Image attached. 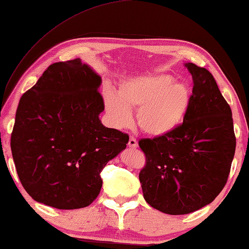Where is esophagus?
<instances>
[{"label":"esophagus","mask_w":249,"mask_h":249,"mask_svg":"<svg viewBox=\"0 0 249 249\" xmlns=\"http://www.w3.org/2000/svg\"><path fill=\"white\" fill-rule=\"evenodd\" d=\"M128 146L130 148H137L138 147V142H137V139H136L134 136H130V138H129V142H128Z\"/></svg>","instance_id":"obj_1"}]
</instances>
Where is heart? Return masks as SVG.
<instances>
[{"label": "heart", "mask_w": 249, "mask_h": 249, "mask_svg": "<svg viewBox=\"0 0 249 249\" xmlns=\"http://www.w3.org/2000/svg\"><path fill=\"white\" fill-rule=\"evenodd\" d=\"M168 74L138 77L119 88V95L105 89L107 112L115 127L124 128L131 121L130 110L137 108L138 127L149 136H164L181 124L190 105L189 87L173 83Z\"/></svg>", "instance_id": "1"}]
</instances>
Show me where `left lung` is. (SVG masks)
Here are the masks:
<instances>
[{
  "label": "left lung",
  "instance_id": "1",
  "mask_svg": "<svg viewBox=\"0 0 249 249\" xmlns=\"http://www.w3.org/2000/svg\"><path fill=\"white\" fill-rule=\"evenodd\" d=\"M194 80L183 122L171 132L142 138L146 156L139 172L144 198L171 215L212 203L226 186L236 151L232 112L205 68L187 63Z\"/></svg>",
  "mask_w": 249,
  "mask_h": 249
}]
</instances>
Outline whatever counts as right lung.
Masks as SVG:
<instances>
[{"label":"right lung","instance_id":"right-lung-1","mask_svg":"<svg viewBox=\"0 0 249 249\" xmlns=\"http://www.w3.org/2000/svg\"><path fill=\"white\" fill-rule=\"evenodd\" d=\"M101 77L80 59L51 64L20 98L11 152L23 188L59 210L86 207L102 188L100 173L129 136L102 124Z\"/></svg>","mask_w":249,"mask_h":249}]
</instances>
